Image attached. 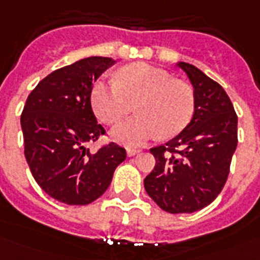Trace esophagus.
Wrapping results in <instances>:
<instances>
[{"label": "esophagus", "instance_id": "esophagus-1", "mask_svg": "<svg viewBox=\"0 0 260 260\" xmlns=\"http://www.w3.org/2000/svg\"><path fill=\"white\" fill-rule=\"evenodd\" d=\"M127 156H134V155H137L140 152V149H134V148H127Z\"/></svg>", "mask_w": 260, "mask_h": 260}]
</instances>
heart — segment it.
Returning <instances> with one entry per match:
<instances>
[{
    "label": "heart",
    "mask_w": 260,
    "mask_h": 260,
    "mask_svg": "<svg viewBox=\"0 0 260 260\" xmlns=\"http://www.w3.org/2000/svg\"><path fill=\"white\" fill-rule=\"evenodd\" d=\"M91 107L98 119L116 122L133 109L137 115L117 122L112 138L128 147L151 138H172L183 132L194 116V90L187 83L174 80L166 70L147 63L124 66L115 80H98L91 88Z\"/></svg>",
    "instance_id": "obj_1"
}]
</instances>
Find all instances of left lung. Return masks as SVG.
Segmentation results:
<instances>
[{"instance_id": "8db88e82", "label": "left lung", "mask_w": 260, "mask_h": 260, "mask_svg": "<svg viewBox=\"0 0 260 260\" xmlns=\"http://www.w3.org/2000/svg\"><path fill=\"white\" fill-rule=\"evenodd\" d=\"M177 66L194 88V116L179 136L151 148L156 164L144 187L160 209L192 213L209 205L226 184L237 148V115L219 83L194 65Z\"/></svg>"}]
</instances>
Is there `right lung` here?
Returning <instances> with one entry per match:
<instances>
[{
    "mask_svg": "<svg viewBox=\"0 0 260 260\" xmlns=\"http://www.w3.org/2000/svg\"><path fill=\"white\" fill-rule=\"evenodd\" d=\"M115 63L90 56L55 70L40 81L22 112L24 156L37 184L54 200L87 205L109 187L126 159L115 143L95 153L86 145L105 133L91 108L92 83Z\"/></svg>",
    "mask_w": 260,
    "mask_h": 260,
    "instance_id": "add662e5",
    "label": "right lung"
}]
</instances>
